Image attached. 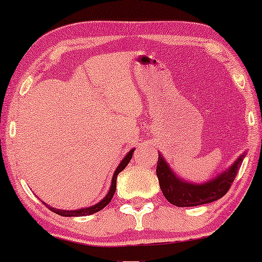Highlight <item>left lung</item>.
Returning a JSON list of instances; mask_svg holds the SVG:
<instances>
[{"instance_id": "1", "label": "left lung", "mask_w": 262, "mask_h": 262, "mask_svg": "<svg viewBox=\"0 0 262 262\" xmlns=\"http://www.w3.org/2000/svg\"><path fill=\"white\" fill-rule=\"evenodd\" d=\"M245 155L246 154L239 156L234 164H231V167H229L217 178L211 179L205 184L196 185L192 182H186L177 177L163 157L159 154L156 175L159 178L160 187L168 202L179 207L198 206L216 202L229 191L235 177L238 173Z\"/></svg>"}]
</instances>
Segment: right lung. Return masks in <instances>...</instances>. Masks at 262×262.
<instances>
[{"label":"right lung","mask_w":262,"mask_h":262,"mask_svg":"<svg viewBox=\"0 0 262 262\" xmlns=\"http://www.w3.org/2000/svg\"><path fill=\"white\" fill-rule=\"evenodd\" d=\"M135 149H132L128 151V154L126 156L124 157L123 160H121V162L119 163V166L117 167V169L114 170V174H113V178H112V184H111V188L108 193H107V195L103 198L101 202H99L98 204H95L94 206H91V207H85V209H80V210H74V211H67V210H58V209H53V207L49 206V205H45L49 207L50 210L52 211V212H55L57 214H59V216H63V217H78V216H88V214H93L95 212H98V211L102 210L103 207L107 206L110 204L111 200H112L113 195H114V192H116V187H117V177L118 174L120 173L121 170L125 169V167L127 166L128 162H130V160L132 159V154H134Z\"/></svg>","instance_id":"right-lung-1"}]
</instances>
